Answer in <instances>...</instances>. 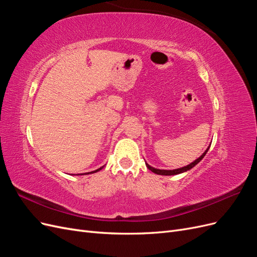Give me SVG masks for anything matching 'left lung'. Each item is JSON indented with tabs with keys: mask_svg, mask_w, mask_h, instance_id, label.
<instances>
[{
	"mask_svg": "<svg viewBox=\"0 0 257 257\" xmlns=\"http://www.w3.org/2000/svg\"><path fill=\"white\" fill-rule=\"evenodd\" d=\"M209 148L210 147H208L207 149H206V151L200 155V157L198 158V159H196L195 161L194 162H192V163H190L189 165H186V166H183V167H181V168H177V169H170V170H167V169H158V168H154V167H152V166H150L149 164H148V163H146V166L149 168L152 173H154V174H157V175H162V176H174V175H179V174H182V173H185V172H188V170H190V169H192L194 166L195 165H197L198 163L204 159V157L206 155V153L208 152V150H209Z\"/></svg>",
	"mask_w": 257,
	"mask_h": 257,
	"instance_id": "8db88e82",
	"label": "left lung"
}]
</instances>
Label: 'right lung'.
<instances>
[{
  "mask_svg": "<svg viewBox=\"0 0 257 257\" xmlns=\"http://www.w3.org/2000/svg\"><path fill=\"white\" fill-rule=\"evenodd\" d=\"M105 167V165L104 166H102V167H99L98 169H96V170H93V172H90V173H87V174H84V175H89V174H94V173H97V172H99L100 169H103ZM79 175V174H78ZM80 175H83V174H80Z\"/></svg>",
  "mask_w": 257,
  "mask_h": 257,
  "instance_id": "add662e5",
  "label": "right lung"
}]
</instances>
